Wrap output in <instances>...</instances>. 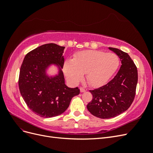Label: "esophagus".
I'll list each match as a JSON object with an SVG mask.
<instances>
[{"label":"esophagus","mask_w":153,"mask_h":153,"mask_svg":"<svg viewBox=\"0 0 153 153\" xmlns=\"http://www.w3.org/2000/svg\"><path fill=\"white\" fill-rule=\"evenodd\" d=\"M80 91L81 92H84L85 91V89H84V87H80Z\"/></svg>","instance_id":"34e87169"}]
</instances>
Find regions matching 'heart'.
<instances>
[{
    "label": "heart",
    "instance_id": "obj_1",
    "mask_svg": "<svg viewBox=\"0 0 153 153\" xmlns=\"http://www.w3.org/2000/svg\"><path fill=\"white\" fill-rule=\"evenodd\" d=\"M119 65L120 59L117 54L87 50L78 52L73 59L66 60L63 71L66 79L72 84H77L85 74L88 84L99 87L112 76Z\"/></svg>",
    "mask_w": 153,
    "mask_h": 153
}]
</instances>
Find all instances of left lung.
<instances>
[{
    "label": "left lung",
    "instance_id": "1",
    "mask_svg": "<svg viewBox=\"0 0 153 153\" xmlns=\"http://www.w3.org/2000/svg\"><path fill=\"white\" fill-rule=\"evenodd\" d=\"M108 48L118 55L122 65L112 80L89 91L92 100L87 105L91 114L101 119L116 117L127 110L135 98L138 82L137 68L129 55L117 48Z\"/></svg>",
    "mask_w": 153,
    "mask_h": 153
}]
</instances>
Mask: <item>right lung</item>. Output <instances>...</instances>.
Returning a JSON list of instances; mask_svg holds the SVG:
<instances>
[{"instance_id":"add662e5","label":"right lung","mask_w":153,"mask_h":153,"mask_svg":"<svg viewBox=\"0 0 153 153\" xmlns=\"http://www.w3.org/2000/svg\"><path fill=\"white\" fill-rule=\"evenodd\" d=\"M64 47L55 43L41 45L27 53L20 68L18 85L28 107L40 117H55L65 112L74 96L80 94L78 87L65 84L62 69ZM59 68L53 77L46 75L49 66Z\"/></svg>"}]
</instances>
